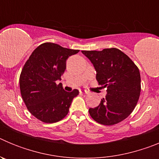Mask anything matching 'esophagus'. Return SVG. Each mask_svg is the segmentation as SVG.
Instances as JSON below:
<instances>
[{
	"label": "esophagus",
	"mask_w": 159,
	"mask_h": 159,
	"mask_svg": "<svg viewBox=\"0 0 159 159\" xmlns=\"http://www.w3.org/2000/svg\"><path fill=\"white\" fill-rule=\"evenodd\" d=\"M80 92L81 94H88L89 93V92H88V91H86V90H80Z\"/></svg>",
	"instance_id": "1"
}]
</instances>
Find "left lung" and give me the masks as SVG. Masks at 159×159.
<instances>
[{"instance_id":"left-lung-1","label":"left lung","mask_w":159,"mask_h":159,"mask_svg":"<svg viewBox=\"0 0 159 159\" xmlns=\"http://www.w3.org/2000/svg\"><path fill=\"white\" fill-rule=\"evenodd\" d=\"M82 53L93 64L98 84L107 92L99 106L90 108V116L106 126L120 123L131 114L139 99V70L130 57L116 48Z\"/></svg>"}]
</instances>
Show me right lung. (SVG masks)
<instances>
[{"mask_svg": "<svg viewBox=\"0 0 159 159\" xmlns=\"http://www.w3.org/2000/svg\"><path fill=\"white\" fill-rule=\"evenodd\" d=\"M79 50L65 48L46 42L32 52L20 75L22 99L32 116L43 123H53L64 119L69 111L79 91L67 92L62 84H57L66 69V60Z\"/></svg>", "mask_w": 159, "mask_h": 159, "instance_id": "obj_1", "label": "right lung"}]
</instances>
